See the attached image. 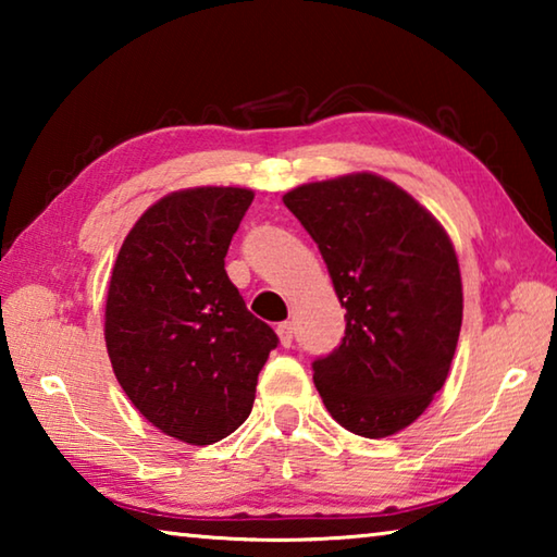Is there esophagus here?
<instances>
[{
  "mask_svg": "<svg viewBox=\"0 0 557 557\" xmlns=\"http://www.w3.org/2000/svg\"><path fill=\"white\" fill-rule=\"evenodd\" d=\"M275 332H277V336H280V344H282V346H285V348L292 346V334H295V332H292V324H289V322L277 324Z\"/></svg>",
  "mask_w": 557,
  "mask_h": 557,
  "instance_id": "obj_1",
  "label": "esophagus"
}]
</instances>
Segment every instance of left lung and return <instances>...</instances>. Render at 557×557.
I'll return each instance as SVG.
<instances>
[{"label":"left lung","instance_id":"8db88e82","mask_svg":"<svg viewBox=\"0 0 557 557\" xmlns=\"http://www.w3.org/2000/svg\"><path fill=\"white\" fill-rule=\"evenodd\" d=\"M319 245L346 309L314 385L338 425L388 437L445 385L461 329L457 252L435 215L379 174L301 184L282 196Z\"/></svg>","mask_w":557,"mask_h":557}]
</instances>
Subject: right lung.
Instances as JSON below:
<instances>
[{
	"label": "right lung",
	"instance_id": "obj_1",
	"mask_svg": "<svg viewBox=\"0 0 557 557\" xmlns=\"http://www.w3.org/2000/svg\"><path fill=\"white\" fill-rule=\"evenodd\" d=\"M252 196L238 186L164 196L132 225L112 268V371L157 430L188 445H213L248 420L258 373L277 346L225 272Z\"/></svg>",
	"mask_w": 557,
	"mask_h": 557
}]
</instances>
